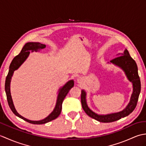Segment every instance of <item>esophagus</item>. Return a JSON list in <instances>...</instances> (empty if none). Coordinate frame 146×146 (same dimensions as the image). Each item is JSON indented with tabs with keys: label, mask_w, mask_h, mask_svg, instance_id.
<instances>
[{
	"label": "esophagus",
	"mask_w": 146,
	"mask_h": 146,
	"mask_svg": "<svg viewBox=\"0 0 146 146\" xmlns=\"http://www.w3.org/2000/svg\"><path fill=\"white\" fill-rule=\"evenodd\" d=\"M77 82H78V83H82V79L81 78H78V79H77Z\"/></svg>",
	"instance_id": "obj_1"
}]
</instances>
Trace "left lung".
<instances>
[{"label":"left lung","mask_w":146,"mask_h":146,"mask_svg":"<svg viewBox=\"0 0 146 146\" xmlns=\"http://www.w3.org/2000/svg\"><path fill=\"white\" fill-rule=\"evenodd\" d=\"M122 56H120L110 61L111 63L119 66L124 71L128 80L132 83L133 92L131 97V100L125 108L119 112L113 113L107 115H98L93 111L90 108L86 100V92L82 90L81 102L83 110L85 113L93 119L97 120L100 122H112L129 115L131 113L137 105L139 94L141 92V80L139 76L137 66L135 61L131 58L127 49H125Z\"/></svg>","instance_id":"left-lung-1"}]
</instances>
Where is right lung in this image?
<instances>
[{
    "label": "right lung",
    "mask_w": 146,
    "mask_h": 146,
    "mask_svg": "<svg viewBox=\"0 0 146 146\" xmlns=\"http://www.w3.org/2000/svg\"><path fill=\"white\" fill-rule=\"evenodd\" d=\"M46 48L45 44H42L41 43L39 42H27L24 46V47L22 49L21 52L16 56L14 57V58L12 60L11 63L9 66V73L7 74V76L6 77L5 79V90L6 93V96H7V99L8 102V104L9 105V107L11 108V110L12 111L15 115L19 117L21 119L24 120L26 122L33 123V124H43V123H46L47 122H50V121L54 120L60 115L61 111L62 108V104H63V100L66 97L68 93L69 92L70 90L74 86V81L73 80H70L66 84H65L63 87H61L59 90V94L58 95L56 104V106L54 108L53 111L49 115L46 117L45 119H42L41 120L38 121H33L30 120L26 119V118L21 116L20 114L17 113V111L15 110L14 107V105L12 102V99L11 95V90H10V83L11 81L12 76L13 75L14 71L15 70H17L21 66V65L23 64L25 60L28 57V56L31 52L34 51H38L40 49H44Z\"/></svg>",
    "instance_id": "right-lung-1"
}]
</instances>
